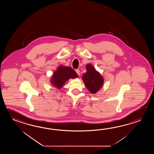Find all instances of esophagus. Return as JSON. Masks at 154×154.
<instances>
[{"label": "esophagus", "instance_id": "esophagus-1", "mask_svg": "<svg viewBox=\"0 0 154 154\" xmlns=\"http://www.w3.org/2000/svg\"><path fill=\"white\" fill-rule=\"evenodd\" d=\"M75 72L77 73V74L78 75H80V70H79V69H76Z\"/></svg>", "mask_w": 154, "mask_h": 154}]
</instances>
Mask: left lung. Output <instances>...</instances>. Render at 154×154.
Returning <instances> with one entry per match:
<instances>
[{"instance_id":"left-lung-1","label":"left lung","mask_w":154,"mask_h":154,"mask_svg":"<svg viewBox=\"0 0 154 154\" xmlns=\"http://www.w3.org/2000/svg\"><path fill=\"white\" fill-rule=\"evenodd\" d=\"M87 72L83 74L82 80L86 88L92 94H95L101 88L103 83V79L91 64L86 66Z\"/></svg>"}]
</instances>
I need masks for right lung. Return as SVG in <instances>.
<instances>
[{
    "label": "right lung",
    "mask_w": 154,
    "mask_h": 154,
    "mask_svg": "<svg viewBox=\"0 0 154 154\" xmlns=\"http://www.w3.org/2000/svg\"><path fill=\"white\" fill-rule=\"evenodd\" d=\"M78 77L75 71L70 67L60 66L54 72L52 79V84L58 88H61L63 84L70 78Z\"/></svg>",
    "instance_id": "add662e5"
}]
</instances>
